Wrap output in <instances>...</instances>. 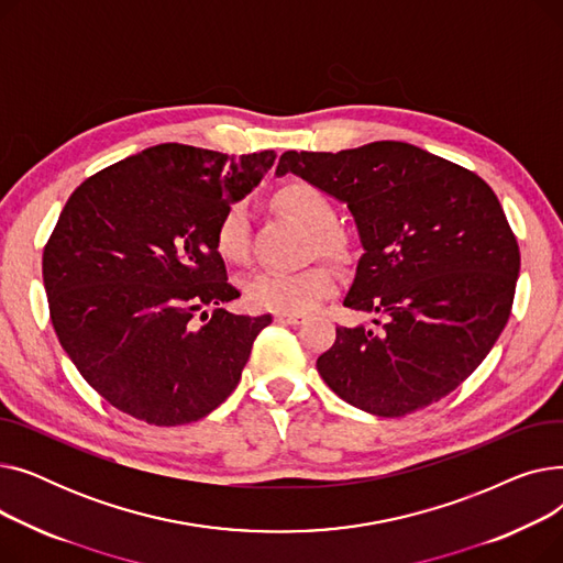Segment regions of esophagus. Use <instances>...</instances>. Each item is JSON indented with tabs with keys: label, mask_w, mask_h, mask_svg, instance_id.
I'll return each mask as SVG.
<instances>
[{
	"label": "esophagus",
	"mask_w": 563,
	"mask_h": 563,
	"mask_svg": "<svg viewBox=\"0 0 563 563\" xmlns=\"http://www.w3.org/2000/svg\"><path fill=\"white\" fill-rule=\"evenodd\" d=\"M274 319H276L278 323H289V327H299V323L306 321L303 314H285V312H278Z\"/></svg>",
	"instance_id": "obj_1"
}]
</instances>
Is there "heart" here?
I'll use <instances>...</instances> for the list:
<instances>
[{
	"instance_id": "1",
	"label": "heart",
	"mask_w": 563,
	"mask_h": 563,
	"mask_svg": "<svg viewBox=\"0 0 563 563\" xmlns=\"http://www.w3.org/2000/svg\"><path fill=\"white\" fill-rule=\"evenodd\" d=\"M276 202L314 232V242L321 253H344V240L335 230L338 210L333 200L319 187L303 180H291L276 191ZM212 244L221 260L230 264L246 262L251 244L249 200H232L223 207L212 230ZM335 285V272L327 264H314L301 272H260L249 278L246 297L260 310L301 314L331 297Z\"/></svg>"
}]
</instances>
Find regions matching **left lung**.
Wrapping results in <instances>:
<instances>
[{
    "mask_svg": "<svg viewBox=\"0 0 563 563\" xmlns=\"http://www.w3.org/2000/svg\"><path fill=\"white\" fill-rule=\"evenodd\" d=\"M294 173L346 202L365 249L344 306L376 329H335L317 358L327 386L378 418L448 397L505 331L520 249L495 191L454 162L401 141L340 153L280 155Z\"/></svg>",
    "mask_w": 563,
    "mask_h": 563,
    "instance_id": "obj_1",
    "label": "left lung"
}]
</instances>
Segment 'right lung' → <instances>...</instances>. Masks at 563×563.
Here are the masks:
<instances>
[{"instance_id":"obj_1","label":"right lung","mask_w":563,"mask_h":563,"mask_svg":"<svg viewBox=\"0 0 563 563\" xmlns=\"http://www.w3.org/2000/svg\"><path fill=\"white\" fill-rule=\"evenodd\" d=\"M274 159V151L230 157L159 143L91 175L68 198L43 251L49 317L79 374L113 408L177 427L236 388L272 314L221 308L240 291L212 230Z\"/></svg>"}]
</instances>
